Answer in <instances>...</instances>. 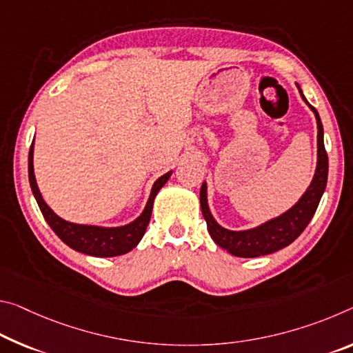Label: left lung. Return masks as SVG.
I'll return each instance as SVG.
<instances>
[{
	"label": "left lung",
	"mask_w": 353,
	"mask_h": 353,
	"mask_svg": "<svg viewBox=\"0 0 353 353\" xmlns=\"http://www.w3.org/2000/svg\"><path fill=\"white\" fill-rule=\"evenodd\" d=\"M299 91L300 86L297 85ZM301 94V91H300ZM301 97L306 102L303 94ZM307 103V102H306ZM310 105V103H307ZM310 108L314 111L317 121V166L316 174L312 177L311 185L307 187L303 196L299 199L292 209L284 212L273 220L264 223V225L257 226L248 231H229V229L221 228L212 216L209 205H207V187L205 182L201 187L199 201L201 210H203L204 220L207 223L210 237L214 242L226 250L232 256L239 257H257L265 256L275 251L288 247L297 239L301 232L305 231L307 223L311 221L312 215L316 214L317 205L321 203V198L327 187V176H328V157L325 146H323V127L319 117L317 110L310 105Z\"/></svg>",
	"instance_id": "8db88e82"
}]
</instances>
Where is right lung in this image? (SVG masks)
I'll list each match as a JSON object with an SVG mask.
<instances>
[{
  "mask_svg": "<svg viewBox=\"0 0 353 353\" xmlns=\"http://www.w3.org/2000/svg\"><path fill=\"white\" fill-rule=\"evenodd\" d=\"M32 146L31 144L30 155H28V176H30V185L32 190V194L39 204L43 218H46L50 228L53 229L56 236H58L65 245L74 248L80 253H85L89 256L97 257H111V256H121L125 254L128 251L133 250L143 239L146 228L150 221V215H152V205L157 193L160 188L168 182L171 176V171L166 172L161 177H159L154 183L152 192L146 207H144L143 214L139 215L135 221L128 223L125 226L121 228H100V226H88V225H75V223H69L58 216L46 204L42 199V194L39 192L36 177H34V166H32Z\"/></svg>",
  "mask_w": 353,
  "mask_h": 353,
  "instance_id": "add662e5",
  "label": "right lung"
}]
</instances>
